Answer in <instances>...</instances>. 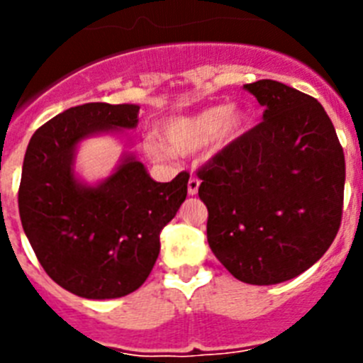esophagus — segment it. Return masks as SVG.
Wrapping results in <instances>:
<instances>
[{"mask_svg": "<svg viewBox=\"0 0 363 363\" xmlns=\"http://www.w3.org/2000/svg\"><path fill=\"white\" fill-rule=\"evenodd\" d=\"M198 189H200V179H198L196 176H191L187 184V192L191 194V196H194V194L198 192Z\"/></svg>", "mask_w": 363, "mask_h": 363, "instance_id": "1", "label": "esophagus"}]
</instances>
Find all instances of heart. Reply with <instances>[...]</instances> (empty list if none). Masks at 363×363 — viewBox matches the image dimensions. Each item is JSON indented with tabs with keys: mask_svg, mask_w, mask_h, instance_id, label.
<instances>
[{
	"mask_svg": "<svg viewBox=\"0 0 363 363\" xmlns=\"http://www.w3.org/2000/svg\"><path fill=\"white\" fill-rule=\"evenodd\" d=\"M249 118L240 107H207L189 116L167 120L162 127L165 143L149 138L145 150L154 160H171L172 154H192L211 145L223 149L238 140L247 129Z\"/></svg>",
	"mask_w": 363,
	"mask_h": 363,
	"instance_id": "b5f03b06",
	"label": "heart"
}]
</instances>
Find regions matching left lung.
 I'll return each mask as SVG.
<instances>
[{"label": "left lung", "instance_id": "1", "mask_svg": "<svg viewBox=\"0 0 363 363\" xmlns=\"http://www.w3.org/2000/svg\"><path fill=\"white\" fill-rule=\"evenodd\" d=\"M243 89L264 107V121L198 171V196L223 267L245 284H281L316 264L336 238L344 149L309 94L272 79Z\"/></svg>", "mask_w": 363, "mask_h": 363}]
</instances>
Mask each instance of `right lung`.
<instances>
[{
  "label": "right lung",
  "instance_id": "obj_1",
  "mask_svg": "<svg viewBox=\"0 0 363 363\" xmlns=\"http://www.w3.org/2000/svg\"><path fill=\"white\" fill-rule=\"evenodd\" d=\"M140 107L85 104L49 120L28 142L19 218L45 272L76 296L120 298L142 287L160 233L187 196L189 172L160 184L133 154L96 185L74 174L76 147L94 134L134 129Z\"/></svg>",
  "mask_w": 363,
  "mask_h": 363
}]
</instances>
